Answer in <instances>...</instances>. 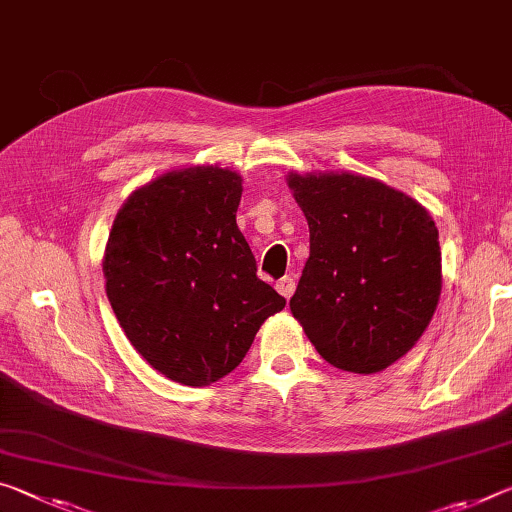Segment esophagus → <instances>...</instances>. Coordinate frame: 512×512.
Here are the masks:
<instances>
[{"label": "esophagus", "mask_w": 512, "mask_h": 512, "mask_svg": "<svg viewBox=\"0 0 512 512\" xmlns=\"http://www.w3.org/2000/svg\"><path fill=\"white\" fill-rule=\"evenodd\" d=\"M275 289H278L285 298H291L296 291V278L294 275H285V278H280L278 282H275Z\"/></svg>", "instance_id": "esophagus-1"}]
</instances>
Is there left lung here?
<instances>
[{
  "label": "left lung",
  "mask_w": 512,
  "mask_h": 512,
  "mask_svg": "<svg viewBox=\"0 0 512 512\" xmlns=\"http://www.w3.org/2000/svg\"><path fill=\"white\" fill-rule=\"evenodd\" d=\"M289 186L310 225L291 312L332 367L383 371L417 344L440 298L433 218L371 177L289 175Z\"/></svg>",
  "instance_id": "8db88e82"
}]
</instances>
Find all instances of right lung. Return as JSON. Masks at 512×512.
Instances as JSON below:
<instances>
[{
	"label": "right lung",
	"mask_w": 512,
	"mask_h": 512,
	"mask_svg": "<svg viewBox=\"0 0 512 512\" xmlns=\"http://www.w3.org/2000/svg\"><path fill=\"white\" fill-rule=\"evenodd\" d=\"M241 177L200 166L134 191L113 221L104 278L120 328L154 369L202 387L246 358L287 300L257 278L237 225Z\"/></svg>",
	"instance_id": "right-lung-1"
}]
</instances>
